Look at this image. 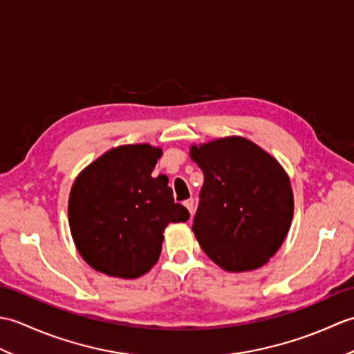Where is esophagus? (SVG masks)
<instances>
[{"instance_id": "obj_1", "label": "esophagus", "mask_w": 354, "mask_h": 354, "mask_svg": "<svg viewBox=\"0 0 354 354\" xmlns=\"http://www.w3.org/2000/svg\"><path fill=\"white\" fill-rule=\"evenodd\" d=\"M184 205H185L187 209H189V213L193 214V212H194V201H193V199H187V201L184 202Z\"/></svg>"}]
</instances>
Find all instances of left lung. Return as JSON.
<instances>
[{"mask_svg":"<svg viewBox=\"0 0 354 354\" xmlns=\"http://www.w3.org/2000/svg\"><path fill=\"white\" fill-rule=\"evenodd\" d=\"M204 173L193 232L227 272L266 265L280 250L293 217L289 175L265 149L239 135L190 146Z\"/></svg>","mask_w":354,"mask_h":354,"instance_id":"obj_1","label":"left lung"}]
</instances>
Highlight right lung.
Returning a JSON list of instances; mask_svg holds the SVG:
<instances>
[{
    "instance_id": "obj_1",
    "label": "right lung",
    "mask_w": 354,
    "mask_h": 354,
    "mask_svg": "<svg viewBox=\"0 0 354 354\" xmlns=\"http://www.w3.org/2000/svg\"><path fill=\"white\" fill-rule=\"evenodd\" d=\"M162 149L123 145L109 149L74 179L68 222L80 257L109 277L138 278L161 254L170 222L190 213L175 204L165 175L152 176Z\"/></svg>"
}]
</instances>
